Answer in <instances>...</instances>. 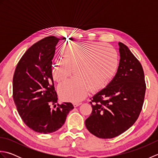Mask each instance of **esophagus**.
<instances>
[{
    "label": "esophagus",
    "instance_id": "1",
    "mask_svg": "<svg viewBox=\"0 0 158 158\" xmlns=\"http://www.w3.org/2000/svg\"><path fill=\"white\" fill-rule=\"evenodd\" d=\"M81 105V102H75V103H73L74 107H77V106Z\"/></svg>",
    "mask_w": 158,
    "mask_h": 158
}]
</instances>
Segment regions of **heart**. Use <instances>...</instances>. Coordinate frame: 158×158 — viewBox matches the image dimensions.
Segmentation results:
<instances>
[{"label": "heart", "mask_w": 158, "mask_h": 158, "mask_svg": "<svg viewBox=\"0 0 158 158\" xmlns=\"http://www.w3.org/2000/svg\"><path fill=\"white\" fill-rule=\"evenodd\" d=\"M63 58L52 65V76L58 83L72 75L75 77L62 83L58 93L64 100L78 102L89 91L101 88L115 73L119 64L118 54L112 47L101 43H73L62 49Z\"/></svg>", "instance_id": "obj_1"}]
</instances>
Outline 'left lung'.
<instances>
[{"instance_id":"obj_1","label":"left lung","mask_w":158,"mask_h":158,"mask_svg":"<svg viewBox=\"0 0 158 158\" xmlns=\"http://www.w3.org/2000/svg\"><path fill=\"white\" fill-rule=\"evenodd\" d=\"M120 60L115 76L92 98V112L85 121L90 133L100 139L120 135L138 119L146 85L143 67L130 50L119 42Z\"/></svg>"}]
</instances>
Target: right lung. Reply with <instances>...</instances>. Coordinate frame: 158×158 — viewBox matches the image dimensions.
<instances>
[{"instance_id":"right-lung-1","label":"right lung","mask_w":158,"mask_h":158,"mask_svg":"<svg viewBox=\"0 0 158 158\" xmlns=\"http://www.w3.org/2000/svg\"><path fill=\"white\" fill-rule=\"evenodd\" d=\"M59 38L49 36L32 45L20 59L13 75V97L19 115L36 132L49 134L64 123L74 109L70 102L58 105L52 73Z\"/></svg>"}]
</instances>
